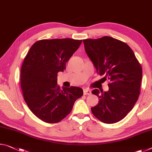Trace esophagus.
<instances>
[{"label":"esophagus","instance_id":"esophagus-1","mask_svg":"<svg viewBox=\"0 0 152 152\" xmlns=\"http://www.w3.org/2000/svg\"><path fill=\"white\" fill-rule=\"evenodd\" d=\"M83 93H84V95H91V91L89 90L88 88H84L83 90Z\"/></svg>","mask_w":152,"mask_h":152}]
</instances>
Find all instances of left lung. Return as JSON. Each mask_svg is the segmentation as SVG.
Returning a JSON list of instances; mask_svg holds the SVG:
<instances>
[{
  "label": "left lung",
  "instance_id": "1",
  "mask_svg": "<svg viewBox=\"0 0 152 152\" xmlns=\"http://www.w3.org/2000/svg\"><path fill=\"white\" fill-rule=\"evenodd\" d=\"M86 54L103 79L110 80L109 91L94 89L99 103L93 114L106 124L122 120L133 108L140 95L142 67L131 47L110 37L83 40Z\"/></svg>",
  "mask_w": 152,
  "mask_h": 152
}]
</instances>
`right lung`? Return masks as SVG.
<instances>
[{"instance_id":"obj_1","label":"right lung","mask_w":152,"mask_h":152,"mask_svg":"<svg viewBox=\"0 0 152 152\" xmlns=\"http://www.w3.org/2000/svg\"><path fill=\"white\" fill-rule=\"evenodd\" d=\"M72 38L40 40L34 43L21 69V87L26 104L36 116L57 123L71 112L74 102L83 95L77 86L60 88L57 73L81 45Z\"/></svg>"}]
</instances>
